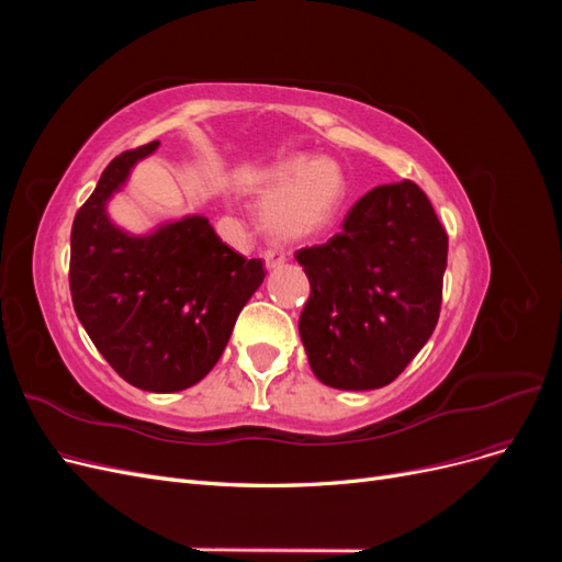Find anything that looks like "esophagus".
I'll list each match as a JSON object with an SVG mask.
<instances>
[{"label": "esophagus", "mask_w": 562, "mask_h": 562, "mask_svg": "<svg viewBox=\"0 0 562 562\" xmlns=\"http://www.w3.org/2000/svg\"><path fill=\"white\" fill-rule=\"evenodd\" d=\"M262 258H265V267H267V269H277V267H281V265L285 262L283 255L277 252V250H265Z\"/></svg>", "instance_id": "34e87169"}]
</instances>
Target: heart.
I'll use <instances>...</instances> for the list:
<instances>
[{
  "label": "heart",
  "instance_id": "1",
  "mask_svg": "<svg viewBox=\"0 0 562 562\" xmlns=\"http://www.w3.org/2000/svg\"><path fill=\"white\" fill-rule=\"evenodd\" d=\"M262 225L269 236L291 241L326 227L345 199V173L330 159L300 155L285 159L262 178Z\"/></svg>",
  "mask_w": 562,
  "mask_h": 562
}]
</instances>
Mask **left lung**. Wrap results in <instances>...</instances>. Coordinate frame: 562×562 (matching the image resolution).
<instances>
[{
	"label": "left lung",
	"mask_w": 562,
	"mask_h": 562,
	"mask_svg": "<svg viewBox=\"0 0 562 562\" xmlns=\"http://www.w3.org/2000/svg\"><path fill=\"white\" fill-rule=\"evenodd\" d=\"M312 293L300 337L314 375L333 389L394 382L431 337L448 265V234L413 180L353 203L342 232L297 250Z\"/></svg>",
	"instance_id": "1"
}]
</instances>
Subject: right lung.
<instances>
[{"label": "right lung", "instance_id": "1", "mask_svg": "<svg viewBox=\"0 0 562 562\" xmlns=\"http://www.w3.org/2000/svg\"><path fill=\"white\" fill-rule=\"evenodd\" d=\"M159 140L114 157L77 211L70 236V293L95 349L128 384L171 394L196 384L223 356L234 323L265 281L203 215L147 236L112 225L108 201L135 161Z\"/></svg>", "mask_w": 562, "mask_h": 562}]
</instances>
